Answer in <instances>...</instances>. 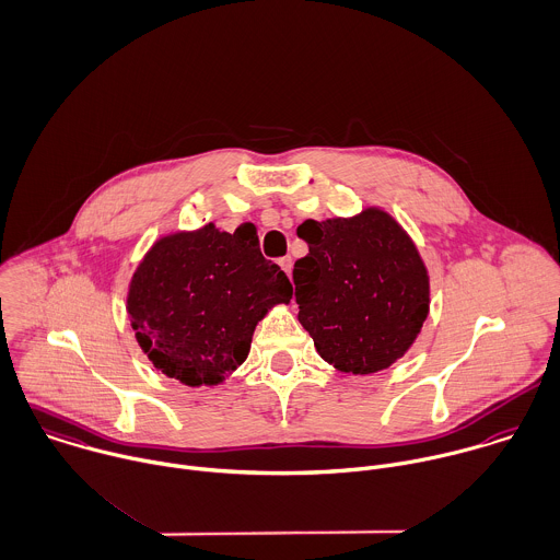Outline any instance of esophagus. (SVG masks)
<instances>
[{
	"instance_id": "1",
	"label": "esophagus",
	"mask_w": 560,
	"mask_h": 560,
	"mask_svg": "<svg viewBox=\"0 0 560 560\" xmlns=\"http://www.w3.org/2000/svg\"><path fill=\"white\" fill-rule=\"evenodd\" d=\"M278 262H280V267L284 269V273H287V276L291 278V269H293V258H291V256H284V258H280Z\"/></svg>"
}]
</instances>
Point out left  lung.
<instances>
[{
	"label": "left lung",
	"instance_id": "8db88e82",
	"mask_svg": "<svg viewBox=\"0 0 560 560\" xmlns=\"http://www.w3.org/2000/svg\"><path fill=\"white\" fill-rule=\"evenodd\" d=\"M308 254L293 267L300 324L324 361L341 372L386 370L417 339L430 302L423 260L384 210L308 219Z\"/></svg>",
	"mask_w": 560,
	"mask_h": 560
}]
</instances>
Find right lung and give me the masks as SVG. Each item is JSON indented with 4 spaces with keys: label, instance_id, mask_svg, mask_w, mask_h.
Segmentation results:
<instances>
[{
    "label": "right lung",
    "instance_id": "right-lung-1",
    "mask_svg": "<svg viewBox=\"0 0 560 560\" xmlns=\"http://www.w3.org/2000/svg\"><path fill=\"white\" fill-rule=\"evenodd\" d=\"M291 298L287 273L260 254L254 225L230 234L208 223L148 252L130 282L128 313L156 370L212 386L247 359L265 313Z\"/></svg>",
    "mask_w": 560,
    "mask_h": 560
}]
</instances>
